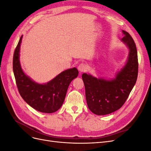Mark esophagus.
<instances>
[{"label":"esophagus","mask_w":151,"mask_h":151,"mask_svg":"<svg viewBox=\"0 0 151 151\" xmlns=\"http://www.w3.org/2000/svg\"><path fill=\"white\" fill-rule=\"evenodd\" d=\"M78 70L80 72H85L87 70V66L84 64V63H81V64L78 66Z\"/></svg>","instance_id":"1"}]
</instances>
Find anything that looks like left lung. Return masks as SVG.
<instances>
[{
	"label": "left lung",
	"mask_w": 151,
	"mask_h": 151,
	"mask_svg": "<svg viewBox=\"0 0 151 151\" xmlns=\"http://www.w3.org/2000/svg\"><path fill=\"white\" fill-rule=\"evenodd\" d=\"M122 38L129 49V57L125 66L118 72L115 79H97L86 73L82 75L86 91L87 104L91 112L104 115L120 109L126 101L133 89L138 76V57L133 38L123 30Z\"/></svg>",
	"instance_id": "8db88e82"
}]
</instances>
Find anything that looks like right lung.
I'll return each instance as SVG.
<instances>
[{"instance_id": "obj_1", "label": "right lung", "mask_w": 151, "mask_h": 151, "mask_svg": "<svg viewBox=\"0 0 151 151\" xmlns=\"http://www.w3.org/2000/svg\"><path fill=\"white\" fill-rule=\"evenodd\" d=\"M22 36L13 56V72L19 93L30 106L42 113H52L60 109L64 101L71 81L77 77L76 67L65 70L47 84H41L32 80L22 70L19 51Z\"/></svg>"}]
</instances>
